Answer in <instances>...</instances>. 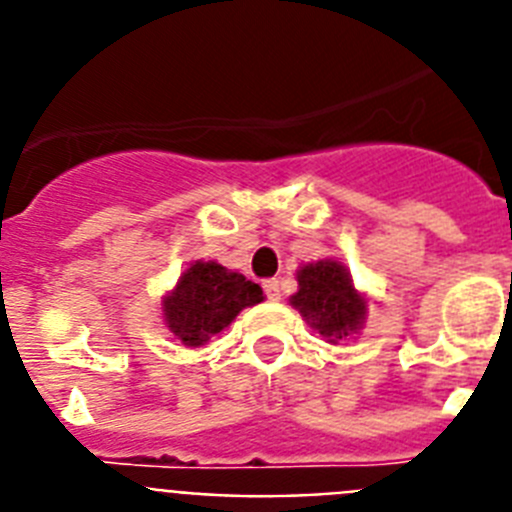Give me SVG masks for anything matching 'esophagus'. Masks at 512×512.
<instances>
[{
  "mask_svg": "<svg viewBox=\"0 0 512 512\" xmlns=\"http://www.w3.org/2000/svg\"><path fill=\"white\" fill-rule=\"evenodd\" d=\"M264 292H266V297H269L271 302L282 300V289H279L277 279H266V282H264Z\"/></svg>",
  "mask_w": 512,
  "mask_h": 512,
  "instance_id": "obj_1",
  "label": "esophagus"
}]
</instances>
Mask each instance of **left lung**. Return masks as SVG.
<instances>
[{
	"label": "left lung",
	"mask_w": 512,
	"mask_h": 512,
	"mask_svg": "<svg viewBox=\"0 0 512 512\" xmlns=\"http://www.w3.org/2000/svg\"><path fill=\"white\" fill-rule=\"evenodd\" d=\"M289 305L300 310L305 323L318 330L325 343H338L361 333L369 312V297L354 287L346 264L320 259L297 269V292Z\"/></svg>",
	"instance_id": "obj_1"
}]
</instances>
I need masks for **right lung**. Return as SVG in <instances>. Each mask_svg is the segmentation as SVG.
<instances>
[{
	"label": "right lung",
	"instance_id": "right-lung-1",
	"mask_svg": "<svg viewBox=\"0 0 512 512\" xmlns=\"http://www.w3.org/2000/svg\"><path fill=\"white\" fill-rule=\"evenodd\" d=\"M264 302L259 284L248 282L241 271L217 261H192L179 274L174 289L161 297L164 325L184 346L202 348L223 333L243 307Z\"/></svg>",
	"mask_w": 512,
	"mask_h": 512
}]
</instances>
